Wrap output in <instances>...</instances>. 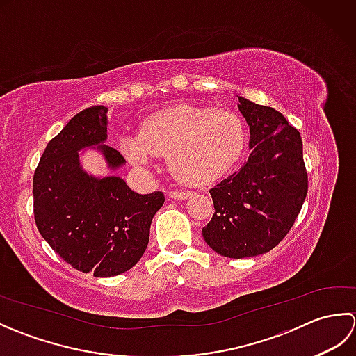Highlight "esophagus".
<instances>
[{"instance_id": "esophagus-1", "label": "esophagus", "mask_w": 356, "mask_h": 356, "mask_svg": "<svg viewBox=\"0 0 356 356\" xmlns=\"http://www.w3.org/2000/svg\"><path fill=\"white\" fill-rule=\"evenodd\" d=\"M190 195H191L190 191H177V190L170 191V197H171V199H177V200L186 199V197H190Z\"/></svg>"}]
</instances>
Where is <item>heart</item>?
<instances>
[{"mask_svg":"<svg viewBox=\"0 0 356 356\" xmlns=\"http://www.w3.org/2000/svg\"><path fill=\"white\" fill-rule=\"evenodd\" d=\"M245 140L246 128L237 113L182 105L149 118L140 136L125 138L120 147L139 165L170 154V170L180 182L205 186L236 165Z\"/></svg>","mask_w":356,"mask_h":356,"instance_id":"1","label":"heart"}]
</instances>
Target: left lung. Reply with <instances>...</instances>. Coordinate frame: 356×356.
Instances as JSON below:
<instances>
[{
  "instance_id": "obj_1",
  "label": "left lung",
  "mask_w": 356,
  "mask_h": 356,
  "mask_svg": "<svg viewBox=\"0 0 356 356\" xmlns=\"http://www.w3.org/2000/svg\"><path fill=\"white\" fill-rule=\"evenodd\" d=\"M251 131L248 162L211 188L216 213L202 234L229 259L269 252L293 226L307 194L303 142L282 113L238 97Z\"/></svg>"
}]
</instances>
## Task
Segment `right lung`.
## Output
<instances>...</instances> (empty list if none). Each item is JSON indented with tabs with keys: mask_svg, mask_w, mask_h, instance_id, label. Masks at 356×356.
Instances as JSON below:
<instances>
[{
	"mask_svg": "<svg viewBox=\"0 0 356 356\" xmlns=\"http://www.w3.org/2000/svg\"><path fill=\"white\" fill-rule=\"evenodd\" d=\"M108 108L78 113L45 147L33 176V214L44 240L74 269L115 277L145 252L162 191L138 194L122 179H97L81 168L78 151L96 147L113 170L125 163L107 139Z\"/></svg>",
	"mask_w": 356,
	"mask_h": 356,
	"instance_id": "1",
	"label": "right lung"
}]
</instances>
